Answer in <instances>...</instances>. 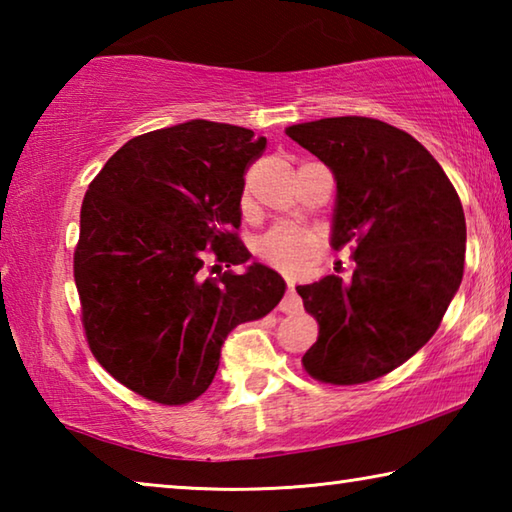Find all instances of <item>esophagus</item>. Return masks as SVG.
<instances>
[{
  "label": "esophagus",
  "mask_w": 512,
  "mask_h": 512,
  "mask_svg": "<svg viewBox=\"0 0 512 512\" xmlns=\"http://www.w3.org/2000/svg\"><path fill=\"white\" fill-rule=\"evenodd\" d=\"M300 309H302V300L296 291V284L289 282V289L280 302V311H284V314H298Z\"/></svg>",
  "instance_id": "obj_1"
}]
</instances>
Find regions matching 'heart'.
<instances>
[{
    "label": "heart",
    "mask_w": 512,
    "mask_h": 512,
    "mask_svg": "<svg viewBox=\"0 0 512 512\" xmlns=\"http://www.w3.org/2000/svg\"><path fill=\"white\" fill-rule=\"evenodd\" d=\"M318 246L320 239L309 225L280 221L257 239V255L280 271L298 273L309 266Z\"/></svg>",
    "instance_id": "obj_1"
}]
</instances>
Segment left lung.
Masks as SVG:
<instances>
[{"label": "left lung", "mask_w": 512, "mask_h": 512, "mask_svg": "<svg viewBox=\"0 0 512 512\" xmlns=\"http://www.w3.org/2000/svg\"><path fill=\"white\" fill-rule=\"evenodd\" d=\"M336 178L332 246H350L352 277L296 287L318 339L309 377L354 386L411 359L440 327L465 264V214L447 173L386 121L327 117L287 128Z\"/></svg>", "instance_id": "left-lung-1"}]
</instances>
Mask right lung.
<instances>
[{
	"instance_id": "add662e5",
	"label": "right lung",
	"mask_w": 512,
	"mask_h": 512,
	"mask_svg": "<svg viewBox=\"0 0 512 512\" xmlns=\"http://www.w3.org/2000/svg\"><path fill=\"white\" fill-rule=\"evenodd\" d=\"M264 149L248 128L192 119L133 137L85 192L74 250L85 339L144 400L201 397L225 336L284 296L273 268L232 271L250 259L239 203Z\"/></svg>"
}]
</instances>
